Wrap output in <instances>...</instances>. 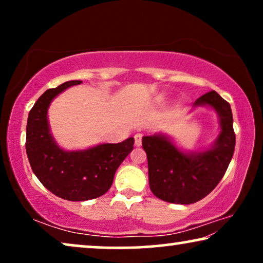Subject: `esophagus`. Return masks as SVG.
I'll use <instances>...</instances> for the list:
<instances>
[{
    "instance_id": "1",
    "label": "esophagus",
    "mask_w": 263,
    "mask_h": 263,
    "mask_svg": "<svg viewBox=\"0 0 263 263\" xmlns=\"http://www.w3.org/2000/svg\"><path fill=\"white\" fill-rule=\"evenodd\" d=\"M134 139H135V146H141V143H142V134H140V133H138V134L134 135Z\"/></svg>"
}]
</instances>
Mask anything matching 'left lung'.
<instances>
[{"instance_id":"8db88e82","label":"left lung","mask_w":263,"mask_h":263,"mask_svg":"<svg viewBox=\"0 0 263 263\" xmlns=\"http://www.w3.org/2000/svg\"><path fill=\"white\" fill-rule=\"evenodd\" d=\"M211 106L219 117L220 132L210 148L183 151L164 134L142 138L148 160L149 188L158 199L190 204L207 196L225 175L235 152L236 135L230 104L215 91L195 100L193 107Z\"/></svg>"}]
</instances>
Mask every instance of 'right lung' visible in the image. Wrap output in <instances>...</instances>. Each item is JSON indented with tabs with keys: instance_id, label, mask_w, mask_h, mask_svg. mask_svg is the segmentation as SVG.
<instances>
[{
	"instance_id": "obj_1",
	"label": "right lung",
	"mask_w": 263,
	"mask_h": 263,
	"mask_svg": "<svg viewBox=\"0 0 263 263\" xmlns=\"http://www.w3.org/2000/svg\"><path fill=\"white\" fill-rule=\"evenodd\" d=\"M81 82L67 81L43 93L28 114L26 127V153L32 171L46 189L69 201L104 195L118 166L134 148V138L81 151H66L57 145L50 132L48 109L60 93Z\"/></svg>"
}]
</instances>
